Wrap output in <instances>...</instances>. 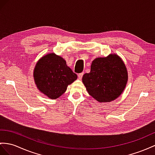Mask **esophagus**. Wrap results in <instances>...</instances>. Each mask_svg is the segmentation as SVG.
Returning <instances> with one entry per match:
<instances>
[{"label":"esophagus","instance_id":"34e87169","mask_svg":"<svg viewBox=\"0 0 155 155\" xmlns=\"http://www.w3.org/2000/svg\"><path fill=\"white\" fill-rule=\"evenodd\" d=\"M83 74H84V73H79V74H78V78H79V79H81V78H82V77H83Z\"/></svg>","mask_w":155,"mask_h":155}]
</instances>
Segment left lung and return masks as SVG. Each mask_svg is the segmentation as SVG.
I'll use <instances>...</instances> for the list:
<instances>
[{"mask_svg": "<svg viewBox=\"0 0 155 155\" xmlns=\"http://www.w3.org/2000/svg\"><path fill=\"white\" fill-rule=\"evenodd\" d=\"M127 81L128 73L124 63L114 54L94 59L90 72L82 77L89 94L100 102L115 100L124 90Z\"/></svg>", "mask_w": 155, "mask_h": 155, "instance_id": "8db88e82", "label": "left lung"}]
</instances>
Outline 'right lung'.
<instances>
[{"label": "right lung", "instance_id": "add662e5", "mask_svg": "<svg viewBox=\"0 0 155 155\" xmlns=\"http://www.w3.org/2000/svg\"><path fill=\"white\" fill-rule=\"evenodd\" d=\"M77 78L61 57L54 53L43 56L34 70L37 88L48 97L55 100L65 93L67 87Z\"/></svg>", "mask_w": 155, "mask_h": 155}]
</instances>
